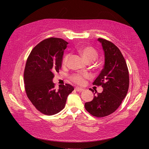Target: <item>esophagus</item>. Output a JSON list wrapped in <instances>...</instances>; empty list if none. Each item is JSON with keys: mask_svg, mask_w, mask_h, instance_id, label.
Returning a JSON list of instances; mask_svg holds the SVG:
<instances>
[{"mask_svg": "<svg viewBox=\"0 0 149 149\" xmlns=\"http://www.w3.org/2000/svg\"><path fill=\"white\" fill-rule=\"evenodd\" d=\"M75 90L76 91H78V92H81L83 91H84V89L83 88H79V87H76L75 88Z\"/></svg>", "mask_w": 149, "mask_h": 149, "instance_id": "esophagus-1", "label": "esophagus"}]
</instances>
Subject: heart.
<instances>
[{
  "label": "heart",
  "instance_id": "1",
  "mask_svg": "<svg viewBox=\"0 0 149 149\" xmlns=\"http://www.w3.org/2000/svg\"><path fill=\"white\" fill-rule=\"evenodd\" d=\"M78 52L80 53V55L83 57V60L86 62H93L97 58L98 54L97 51L94 48L89 47V46H86L81 47L79 49ZM69 55L67 54L63 58V64L66 65L67 63L68 60ZM89 77V75L88 74H75L72 75L71 76V79L73 81L78 84H83L85 83V78H88Z\"/></svg>",
  "mask_w": 149,
  "mask_h": 149
}]
</instances>
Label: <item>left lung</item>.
I'll return each instance as SVG.
<instances>
[{
	"instance_id": "left-lung-1",
	"label": "left lung",
	"mask_w": 149,
	"mask_h": 149,
	"mask_svg": "<svg viewBox=\"0 0 149 149\" xmlns=\"http://www.w3.org/2000/svg\"><path fill=\"white\" fill-rule=\"evenodd\" d=\"M97 40L104 53V68L93 84L101 86L103 91L85 103V109L91 115L102 118L118 109L127 95L129 76L127 64L120 49L114 43L102 38ZM94 92L92 89H90Z\"/></svg>"
}]
</instances>
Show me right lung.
Wrapping results in <instances>:
<instances>
[{
  "instance_id": "1",
  "label": "right lung",
  "mask_w": 149,
  "mask_h": 149,
  "mask_svg": "<svg viewBox=\"0 0 149 149\" xmlns=\"http://www.w3.org/2000/svg\"><path fill=\"white\" fill-rule=\"evenodd\" d=\"M67 45L61 38L44 40L33 48L26 62L24 79L26 95L36 109L45 115L61 111L68 96L74 90L69 84L56 89L53 82L54 73L61 68Z\"/></svg>"
}]
</instances>
